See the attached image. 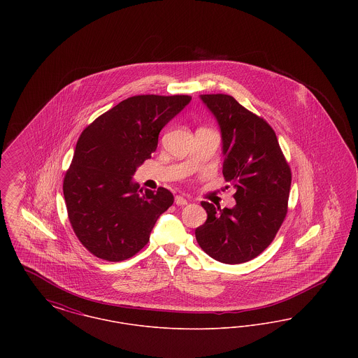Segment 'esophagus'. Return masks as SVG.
Masks as SVG:
<instances>
[{
    "mask_svg": "<svg viewBox=\"0 0 358 358\" xmlns=\"http://www.w3.org/2000/svg\"><path fill=\"white\" fill-rule=\"evenodd\" d=\"M174 203H176V205H187V200L184 197V196H176Z\"/></svg>",
    "mask_w": 358,
    "mask_h": 358,
    "instance_id": "1",
    "label": "esophagus"
}]
</instances>
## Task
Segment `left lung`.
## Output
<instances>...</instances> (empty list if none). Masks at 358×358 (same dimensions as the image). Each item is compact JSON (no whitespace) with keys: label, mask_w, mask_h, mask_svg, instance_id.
Returning a JSON list of instances; mask_svg holds the SVG:
<instances>
[{"label":"left lung","mask_w":358,"mask_h":358,"mask_svg":"<svg viewBox=\"0 0 358 358\" xmlns=\"http://www.w3.org/2000/svg\"><path fill=\"white\" fill-rule=\"evenodd\" d=\"M220 127L222 174L235 187L236 205L216 208L203 201L206 222L196 228L205 252L225 264L260 255L287 213L291 171L271 126L231 95H200Z\"/></svg>","instance_id":"left-lung-1"}]
</instances>
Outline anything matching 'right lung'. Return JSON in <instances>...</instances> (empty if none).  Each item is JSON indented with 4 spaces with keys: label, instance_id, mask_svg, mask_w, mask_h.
I'll return each mask as SVG.
<instances>
[{
    "label": "right lung",
    "instance_id": "right-lung-1",
    "mask_svg": "<svg viewBox=\"0 0 358 358\" xmlns=\"http://www.w3.org/2000/svg\"><path fill=\"white\" fill-rule=\"evenodd\" d=\"M190 101L187 95L131 96L79 136L63 192L73 232L91 254L120 262L148 244L174 197L165 187L139 189L133 176L152 158L159 131Z\"/></svg>",
    "mask_w": 358,
    "mask_h": 358
}]
</instances>
